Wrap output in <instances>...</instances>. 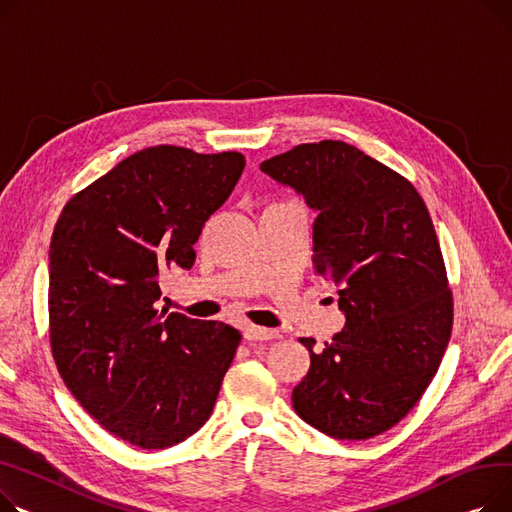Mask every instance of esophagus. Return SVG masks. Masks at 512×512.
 <instances>
[{"label":"esophagus","instance_id":"esophagus-1","mask_svg":"<svg viewBox=\"0 0 512 512\" xmlns=\"http://www.w3.org/2000/svg\"><path fill=\"white\" fill-rule=\"evenodd\" d=\"M244 337H246V341H250V343H262V341L275 339V337H277V330H273V328H264V326H256V324H250V326L246 328Z\"/></svg>","mask_w":512,"mask_h":512}]
</instances>
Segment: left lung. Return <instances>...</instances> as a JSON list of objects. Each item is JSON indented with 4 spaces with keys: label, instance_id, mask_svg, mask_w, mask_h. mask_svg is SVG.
<instances>
[{
    "label": "left lung",
    "instance_id": "obj_1",
    "mask_svg": "<svg viewBox=\"0 0 512 512\" xmlns=\"http://www.w3.org/2000/svg\"><path fill=\"white\" fill-rule=\"evenodd\" d=\"M318 210L314 270L339 285L341 333L293 388L306 424L368 440L417 405L453 330V291L424 198L397 171L341 140L297 144L260 165Z\"/></svg>",
    "mask_w": 512,
    "mask_h": 512
}]
</instances>
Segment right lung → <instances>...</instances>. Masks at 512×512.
<instances>
[{"mask_svg":"<svg viewBox=\"0 0 512 512\" xmlns=\"http://www.w3.org/2000/svg\"><path fill=\"white\" fill-rule=\"evenodd\" d=\"M246 159L148 146L74 194L49 250V341L74 399L115 438L159 450L213 413L239 330L157 310L159 277L190 268L204 221Z\"/></svg>","mask_w":512,"mask_h":512,"instance_id":"obj_1","label":"right lung"}]
</instances>
